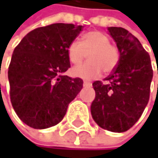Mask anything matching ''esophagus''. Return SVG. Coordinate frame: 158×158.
Segmentation results:
<instances>
[{"label": "esophagus", "instance_id": "1", "mask_svg": "<svg viewBox=\"0 0 158 158\" xmlns=\"http://www.w3.org/2000/svg\"><path fill=\"white\" fill-rule=\"evenodd\" d=\"M83 86H91V83L88 81H83Z\"/></svg>", "mask_w": 158, "mask_h": 158}]
</instances>
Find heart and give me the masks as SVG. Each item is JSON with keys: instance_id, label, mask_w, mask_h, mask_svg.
Here are the masks:
<instances>
[{"instance_id": "1", "label": "heart", "mask_w": 158, "mask_h": 158, "mask_svg": "<svg viewBox=\"0 0 158 158\" xmlns=\"http://www.w3.org/2000/svg\"><path fill=\"white\" fill-rule=\"evenodd\" d=\"M89 61L72 68L74 77L92 80L100 76L102 70L111 73L119 60L118 48L110 44V39L99 31H90L82 36L81 42L73 40L67 47V55L73 64H81L87 57Z\"/></svg>"}]
</instances>
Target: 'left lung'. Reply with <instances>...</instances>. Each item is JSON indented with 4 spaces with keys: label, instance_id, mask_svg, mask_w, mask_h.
I'll use <instances>...</instances> for the list:
<instances>
[{
    "label": "left lung",
    "instance_id": "1",
    "mask_svg": "<svg viewBox=\"0 0 158 158\" xmlns=\"http://www.w3.org/2000/svg\"><path fill=\"white\" fill-rule=\"evenodd\" d=\"M108 30L117 42L119 60L104 82L94 81L96 98L91 114L102 129L122 133L135 124L148 104L153 68L149 54L128 30Z\"/></svg>",
    "mask_w": 158,
    "mask_h": 158
}]
</instances>
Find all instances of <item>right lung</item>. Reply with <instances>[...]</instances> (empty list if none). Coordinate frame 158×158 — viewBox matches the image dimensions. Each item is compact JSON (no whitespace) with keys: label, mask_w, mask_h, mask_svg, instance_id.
<instances>
[{"label":"right lung","mask_w":158,"mask_h":158,"mask_svg":"<svg viewBox=\"0 0 158 158\" xmlns=\"http://www.w3.org/2000/svg\"><path fill=\"white\" fill-rule=\"evenodd\" d=\"M82 25L53 23L29 32L14 49L8 67L10 100L20 119L34 129L60 123L83 81L64 76L67 47Z\"/></svg>","instance_id":"right-lung-1"}]
</instances>
